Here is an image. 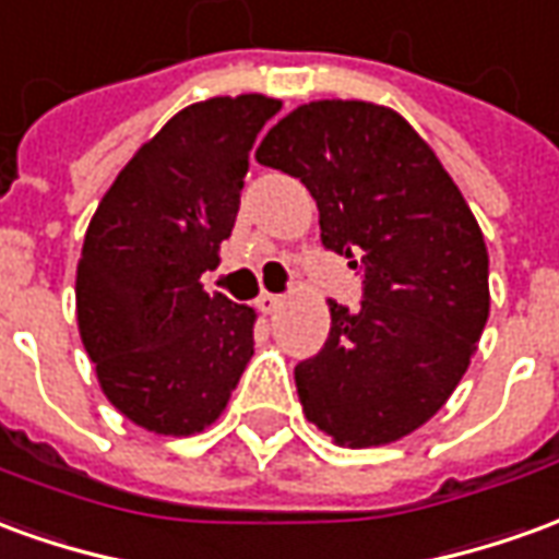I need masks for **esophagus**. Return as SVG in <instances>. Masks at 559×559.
Listing matches in <instances>:
<instances>
[{"instance_id": "obj_1", "label": "esophagus", "mask_w": 559, "mask_h": 559, "mask_svg": "<svg viewBox=\"0 0 559 559\" xmlns=\"http://www.w3.org/2000/svg\"><path fill=\"white\" fill-rule=\"evenodd\" d=\"M281 302H284V296H278V293H260V296H257V311L272 314V311H278Z\"/></svg>"}]
</instances>
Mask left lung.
<instances>
[{
    "label": "left lung",
    "mask_w": 559,
    "mask_h": 559,
    "mask_svg": "<svg viewBox=\"0 0 559 559\" xmlns=\"http://www.w3.org/2000/svg\"><path fill=\"white\" fill-rule=\"evenodd\" d=\"M257 163L299 178L320 241L362 269L360 308L330 299L326 345L293 372L302 412L342 448L415 432L454 393L490 314L487 245L460 187L405 117L360 99L293 108Z\"/></svg>",
    "instance_id": "left-lung-1"
}]
</instances>
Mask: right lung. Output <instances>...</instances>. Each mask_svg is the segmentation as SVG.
<instances>
[{
	"mask_svg": "<svg viewBox=\"0 0 559 559\" xmlns=\"http://www.w3.org/2000/svg\"><path fill=\"white\" fill-rule=\"evenodd\" d=\"M263 93L187 105L120 169L78 260V330L99 388L157 436L212 427L253 357L251 306L202 290L229 239Z\"/></svg>",
	"mask_w": 559,
	"mask_h": 559,
	"instance_id": "obj_1",
	"label": "right lung"
}]
</instances>
